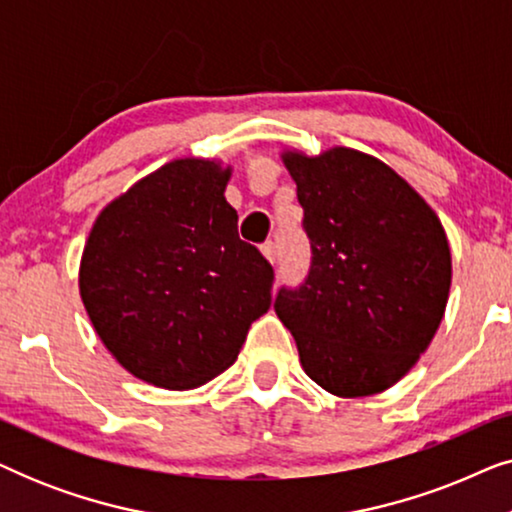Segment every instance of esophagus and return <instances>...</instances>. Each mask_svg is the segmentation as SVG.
I'll return each instance as SVG.
<instances>
[{
  "label": "esophagus",
  "instance_id": "esophagus-1",
  "mask_svg": "<svg viewBox=\"0 0 512 512\" xmlns=\"http://www.w3.org/2000/svg\"><path fill=\"white\" fill-rule=\"evenodd\" d=\"M261 251H263V256L268 258L270 263L277 261V244L275 242H265L263 247H261Z\"/></svg>",
  "mask_w": 512,
  "mask_h": 512
}]
</instances>
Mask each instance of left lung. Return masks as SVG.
I'll return each mask as SVG.
<instances>
[{
	"instance_id": "1",
	"label": "left lung",
	"mask_w": 512,
	"mask_h": 512,
	"mask_svg": "<svg viewBox=\"0 0 512 512\" xmlns=\"http://www.w3.org/2000/svg\"><path fill=\"white\" fill-rule=\"evenodd\" d=\"M298 186L312 268L275 312L300 366L340 398L380 394L410 373L443 321L452 254L436 212L368 153L284 149Z\"/></svg>"
}]
</instances>
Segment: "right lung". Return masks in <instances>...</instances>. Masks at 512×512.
Listing matches in <instances>:
<instances>
[{"instance_id": "1", "label": "right lung", "mask_w": 512, "mask_h": 512, "mask_svg": "<svg viewBox=\"0 0 512 512\" xmlns=\"http://www.w3.org/2000/svg\"><path fill=\"white\" fill-rule=\"evenodd\" d=\"M233 167L177 158L102 209L83 247L79 291L109 354L163 389H195L230 368L270 310L275 272L237 235Z\"/></svg>"}]
</instances>
